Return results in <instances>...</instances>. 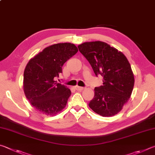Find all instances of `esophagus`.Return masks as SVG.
Returning <instances> with one entry per match:
<instances>
[{
	"label": "esophagus",
	"instance_id": "34e87169",
	"mask_svg": "<svg viewBox=\"0 0 155 155\" xmlns=\"http://www.w3.org/2000/svg\"><path fill=\"white\" fill-rule=\"evenodd\" d=\"M75 88L76 91H82V90H84V87H80V86H76Z\"/></svg>",
	"mask_w": 155,
	"mask_h": 155
}]
</instances>
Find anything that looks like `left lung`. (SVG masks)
<instances>
[{
  "label": "left lung",
  "mask_w": 155,
  "mask_h": 155,
  "mask_svg": "<svg viewBox=\"0 0 155 155\" xmlns=\"http://www.w3.org/2000/svg\"><path fill=\"white\" fill-rule=\"evenodd\" d=\"M78 48L97 77H103V85L94 88L89 107L102 116L116 115L128 101L134 88V76L128 60L121 51L99 41L83 43Z\"/></svg>",
  "instance_id": "left-lung-1"
}]
</instances>
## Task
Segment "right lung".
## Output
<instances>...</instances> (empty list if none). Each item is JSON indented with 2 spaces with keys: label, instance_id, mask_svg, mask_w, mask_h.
I'll return each mask as SVG.
<instances>
[{
  "label": "right lung",
  "instance_id": "obj_1",
  "mask_svg": "<svg viewBox=\"0 0 155 155\" xmlns=\"http://www.w3.org/2000/svg\"><path fill=\"white\" fill-rule=\"evenodd\" d=\"M78 51L73 43H57L45 48L26 64L24 72V93L41 113L54 116L66 106L71 92L55 80L62 73L64 62Z\"/></svg>",
  "mask_w": 155,
  "mask_h": 155
}]
</instances>
